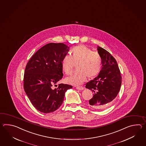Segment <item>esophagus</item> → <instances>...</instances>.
Wrapping results in <instances>:
<instances>
[{
    "label": "esophagus",
    "mask_w": 146,
    "mask_h": 146,
    "mask_svg": "<svg viewBox=\"0 0 146 146\" xmlns=\"http://www.w3.org/2000/svg\"><path fill=\"white\" fill-rule=\"evenodd\" d=\"M76 89H77V90H84V87H82V86H77V87H76Z\"/></svg>",
    "instance_id": "obj_1"
}]
</instances>
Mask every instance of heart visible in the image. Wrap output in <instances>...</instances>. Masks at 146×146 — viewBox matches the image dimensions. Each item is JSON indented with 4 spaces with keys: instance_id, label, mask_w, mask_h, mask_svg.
<instances>
[{
    "instance_id": "heart-1",
    "label": "heart",
    "mask_w": 146,
    "mask_h": 146,
    "mask_svg": "<svg viewBox=\"0 0 146 146\" xmlns=\"http://www.w3.org/2000/svg\"><path fill=\"white\" fill-rule=\"evenodd\" d=\"M77 72L72 76L67 78L69 84L79 85L86 81L87 77L92 78L99 74L102 66V59L99 54L84 45H78L70 50V56L62 58V66L67 75H71L74 65Z\"/></svg>"
}]
</instances>
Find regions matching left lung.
I'll list each match as a JSON object with an SVG mask.
<instances>
[{"mask_svg": "<svg viewBox=\"0 0 146 146\" xmlns=\"http://www.w3.org/2000/svg\"><path fill=\"white\" fill-rule=\"evenodd\" d=\"M98 52L102 59V69L99 75L86 84L91 90L93 97L89 100L90 106L96 109L108 107L114 101L120 90L121 77L116 59L101 47Z\"/></svg>", "mask_w": 146, "mask_h": 146, "instance_id": "left-lung-1", "label": "left lung"}]
</instances>
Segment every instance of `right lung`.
<instances>
[{"label":"right lung","instance_id":"obj_1","mask_svg":"<svg viewBox=\"0 0 146 146\" xmlns=\"http://www.w3.org/2000/svg\"><path fill=\"white\" fill-rule=\"evenodd\" d=\"M69 49L62 43L47 44L38 50L27 64L24 89L32 105L40 112L56 111L63 102L66 91L72 88L67 84L56 85L62 79V60Z\"/></svg>","mask_w":146,"mask_h":146}]
</instances>
